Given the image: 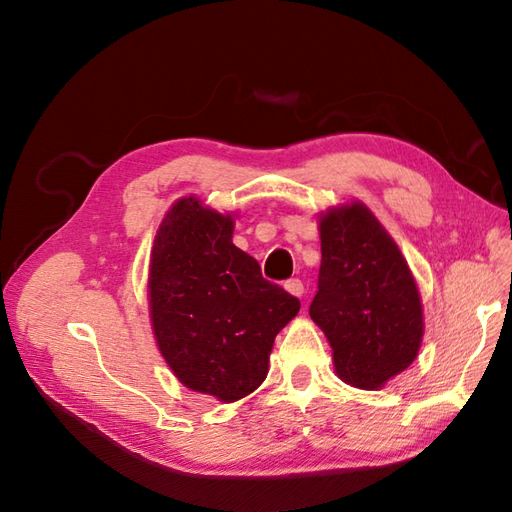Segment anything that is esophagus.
<instances>
[{
    "label": "esophagus",
    "mask_w": 512,
    "mask_h": 512,
    "mask_svg": "<svg viewBox=\"0 0 512 512\" xmlns=\"http://www.w3.org/2000/svg\"><path fill=\"white\" fill-rule=\"evenodd\" d=\"M285 289L289 291L291 296H298V298L304 294V285H302L300 279H289V281L285 283Z\"/></svg>",
    "instance_id": "1"
}]
</instances>
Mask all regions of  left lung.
<instances>
[{
    "label": "left lung",
    "mask_w": 512,
    "mask_h": 512,
    "mask_svg": "<svg viewBox=\"0 0 512 512\" xmlns=\"http://www.w3.org/2000/svg\"><path fill=\"white\" fill-rule=\"evenodd\" d=\"M321 266L309 315L349 386L382 388L422 343V304L399 246L360 201L319 218Z\"/></svg>",
    "instance_id": "left-lung-1"
}]
</instances>
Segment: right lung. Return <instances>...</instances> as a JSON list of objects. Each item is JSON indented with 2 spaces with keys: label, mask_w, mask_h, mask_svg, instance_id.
I'll return each instance as SVG.
<instances>
[{
  "label": "right lung",
  "mask_w": 512,
  "mask_h": 512,
  "mask_svg": "<svg viewBox=\"0 0 512 512\" xmlns=\"http://www.w3.org/2000/svg\"><path fill=\"white\" fill-rule=\"evenodd\" d=\"M233 218L182 197L158 227L150 259V317L160 354L180 382L233 403L268 375L274 337L300 300L261 276L231 242Z\"/></svg>",
  "instance_id": "obj_1"
}]
</instances>
